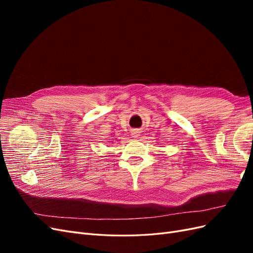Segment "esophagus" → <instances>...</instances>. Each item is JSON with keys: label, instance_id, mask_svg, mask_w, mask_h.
Masks as SVG:
<instances>
[{"label": "esophagus", "instance_id": "34e87169", "mask_svg": "<svg viewBox=\"0 0 253 253\" xmlns=\"http://www.w3.org/2000/svg\"><path fill=\"white\" fill-rule=\"evenodd\" d=\"M132 137H133V138H138V137H139V135H140V132H138V131H137V129H134V131H132Z\"/></svg>", "mask_w": 253, "mask_h": 253}]
</instances>
